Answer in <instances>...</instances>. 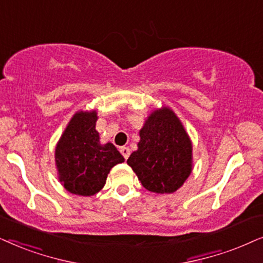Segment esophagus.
Here are the masks:
<instances>
[{
    "instance_id": "34e87169",
    "label": "esophagus",
    "mask_w": 263,
    "mask_h": 263,
    "mask_svg": "<svg viewBox=\"0 0 263 263\" xmlns=\"http://www.w3.org/2000/svg\"><path fill=\"white\" fill-rule=\"evenodd\" d=\"M120 153L122 154V156L125 157L126 160L128 159V156H129V154H131V150H129L127 146H121L120 148Z\"/></svg>"
}]
</instances>
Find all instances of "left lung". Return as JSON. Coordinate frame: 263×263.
I'll return each instance as SVG.
<instances>
[{
	"mask_svg": "<svg viewBox=\"0 0 263 263\" xmlns=\"http://www.w3.org/2000/svg\"><path fill=\"white\" fill-rule=\"evenodd\" d=\"M138 149L127 164L143 186L155 194H173L192 172V142L173 109L153 110L139 129Z\"/></svg>",
	"mask_w": 263,
	"mask_h": 263,
	"instance_id": "obj_1",
	"label": "left lung"
}]
</instances>
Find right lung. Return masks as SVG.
Returning a JSON list of instances; mask_svg holds the SVG:
<instances>
[{"label":"right lung","mask_w":263,"mask_h":263,"mask_svg":"<svg viewBox=\"0 0 263 263\" xmlns=\"http://www.w3.org/2000/svg\"><path fill=\"white\" fill-rule=\"evenodd\" d=\"M97 119L96 110H78L55 146L58 178L73 195H96L106 184L111 168L125 161L110 142H100Z\"/></svg>","instance_id":"right-lung-1"}]
</instances>
